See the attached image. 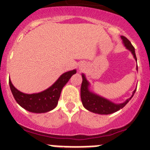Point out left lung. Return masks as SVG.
I'll use <instances>...</instances> for the list:
<instances>
[{
    "label": "left lung",
    "mask_w": 150,
    "mask_h": 150,
    "mask_svg": "<svg viewBox=\"0 0 150 150\" xmlns=\"http://www.w3.org/2000/svg\"><path fill=\"white\" fill-rule=\"evenodd\" d=\"M121 38L125 46L128 50L132 52V53L134 55V58L135 60L137 61V57L135 55L134 47L132 46V43L124 36H121ZM82 77H83V82H82L81 89H80V96H81L82 103H83V107L86 109L92 112H95V113L107 115L120 110V109L123 108L125 106L128 104V102L131 100V98L133 97L134 94L136 91V89H135L133 91L132 96L129 99L125 100L124 103L118 104H115V103L111 102L110 100H107L104 98H102V97L90 91L89 89H88L89 83L87 81L86 78L84 74H82Z\"/></svg>",
    "instance_id": "left-lung-1"
}]
</instances>
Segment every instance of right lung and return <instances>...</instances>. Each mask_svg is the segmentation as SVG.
Here are the masks:
<instances>
[{"label":"right lung","mask_w":150,"mask_h":150,"mask_svg":"<svg viewBox=\"0 0 150 150\" xmlns=\"http://www.w3.org/2000/svg\"><path fill=\"white\" fill-rule=\"evenodd\" d=\"M76 73V70L64 73L52 86L39 93L25 94L13 86L10 79L9 83L14 98L21 107L29 112L42 113L49 112L56 107L62 88Z\"/></svg>","instance_id":"add662e5"}]
</instances>
